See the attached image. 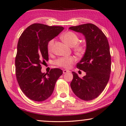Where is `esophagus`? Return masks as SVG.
<instances>
[{
	"label": "esophagus",
	"mask_w": 126,
	"mask_h": 126,
	"mask_svg": "<svg viewBox=\"0 0 126 126\" xmlns=\"http://www.w3.org/2000/svg\"><path fill=\"white\" fill-rule=\"evenodd\" d=\"M68 72H70V71L67 70H63V74H66V73H68Z\"/></svg>",
	"instance_id": "1"
}]
</instances>
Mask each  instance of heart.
Wrapping results in <instances>:
<instances>
[{
    "label": "heart",
    "mask_w": 126,
    "mask_h": 126,
    "mask_svg": "<svg viewBox=\"0 0 126 126\" xmlns=\"http://www.w3.org/2000/svg\"><path fill=\"white\" fill-rule=\"evenodd\" d=\"M62 39L65 43L70 46H73V50L76 54L79 56H83L86 51V45L84 43H78L79 42V37L75 32H66L62 35ZM54 42L53 39L50 40L48 43L47 48L49 52H52L53 46ZM76 61V58L73 56L68 57L60 58L55 61V64L57 66L65 68H69L71 65Z\"/></svg>",
    "instance_id": "obj_1"
}]
</instances>
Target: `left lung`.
Wrapping results in <instances>:
<instances>
[{"label": "left lung", "instance_id": "obj_1", "mask_svg": "<svg viewBox=\"0 0 126 126\" xmlns=\"http://www.w3.org/2000/svg\"><path fill=\"white\" fill-rule=\"evenodd\" d=\"M69 29L81 32L86 38V51L77 67L85 72L81 78L74 72L71 87L76 95L84 101L97 98L107 86L111 73V55L106 36L96 25L86 23Z\"/></svg>", "mask_w": 126, "mask_h": 126}]
</instances>
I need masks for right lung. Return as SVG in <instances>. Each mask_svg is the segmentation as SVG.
Listing matches in <instances>:
<instances>
[{"mask_svg":"<svg viewBox=\"0 0 126 126\" xmlns=\"http://www.w3.org/2000/svg\"><path fill=\"white\" fill-rule=\"evenodd\" d=\"M63 27L34 23L19 38L15 59L17 80L22 92L30 99L42 102L53 93L56 81L63 74L60 68L41 72L42 64L48 60V43L63 30Z\"/></svg>","mask_w":126,"mask_h":126,"instance_id":"1","label":"right lung"}]
</instances>
